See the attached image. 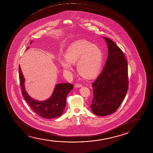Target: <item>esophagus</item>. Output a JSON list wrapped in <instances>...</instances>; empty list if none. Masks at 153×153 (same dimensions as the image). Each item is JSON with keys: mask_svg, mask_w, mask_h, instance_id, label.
<instances>
[{"mask_svg": "<svg viewBox=\"0 0 153 153\" xmlns=\"http://www.w3.org/2000/svg\"><path fill=\"white\" fill-rule=\"evenodd\" d=\"M74 87H77V88H79V87H82V85L81 84H79V83H76L74 84Z\"/></svg>", "mask_w": 153, "mask_h": 153, "instance_id": "34e87169", "label": "esophagus"}]
</instances>
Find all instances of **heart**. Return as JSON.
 <instances>
[{
	"label": "heart",
	"instance_id": "obj_1",
	"mask_svg": "<svg viewBox=\"0 0 153 153\" xmlns=\"http://www.w3.org/2000/svg\"><path fill=\"white\" fill-rule=\"evenodd\" d=\"M65 59L60 60L62 67L66 70L72 69L76 63L77 71L83 77L93 78L98 74L103 62V53L98 46L87 40L72 43L65 53Z\"/></svg>",
	"mask_w": 153,
	"mask_h": 153
}]
</instances>
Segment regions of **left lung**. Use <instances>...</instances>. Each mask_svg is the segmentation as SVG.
Masks as SVG:
<instances>
[{
  "label": "left lung",
  "instance_id": "1",
  "mask_svg": "<svg viewBox=\"0 0 153 153\" xmlns=\"http://www.w3.org/2000/svg\"><path fill=\"white\" fill-rule=\"evenodd\" d=\"M108 56L104 69L92 83V111L98 116L112 114L123 101L128 90V62L123 51L115 42L103 37Z\"/></svg>",
  "mask_w": 153,
  "mask_h": 153
}]
</instances>
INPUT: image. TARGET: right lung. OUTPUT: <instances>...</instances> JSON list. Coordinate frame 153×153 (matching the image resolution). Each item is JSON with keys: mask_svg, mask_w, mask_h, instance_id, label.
Returning <instances> with one entry per match:
<instances>
[{"mask_svg": "<svg viewBox=\"0 0 153 153\" xmlns=\"http://www.w3.org/2000/svg\"><path fill=\"white\" fill-rule=\"evenodd\" d=\"M32 41L30 42V44ZM28 48L27 49H28ZM19 76L21 93L30 108L41 117L50 119L61 116L63 113L66 104V97L74 85L70 83L56 85L51 97L45 101H37L31 98L25 89V77L19 66Z\"/></svg>", "mask_w": 153, "mask_h": 153, "instance_id": "add662e5", "label": "right lung"}]
</instances>
